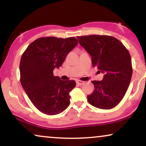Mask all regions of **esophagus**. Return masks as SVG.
Here are the masks:
<instances>
[{
    "instance_id": "34e87169",
    "label": "esophagus",
    "mask_w": 146,
    "mask_h": 146,
    "mask_svg": "<svg viewBox=\"0 0 146 146\" xmlns=\"http://www.w3.org/2000/svg\"><path fill=\"white\" fill-rule=\"evenodd\" d=\"M76 83H77V85H79V86H81V85H82L84 84L85 82H84V81H83L77 80V81H76Z\"/></svg>"
}]
</instances>
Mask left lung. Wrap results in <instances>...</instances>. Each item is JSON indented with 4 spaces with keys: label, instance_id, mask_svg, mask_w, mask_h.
Returning <instances> with one entry per match:
<instances>
[{
    "label": "left lung",
    "instance_id": "obj_1",
    "mask_svg": "<svg viewBox=\"0 0 146 146\" xmlns=\"http://www.w3.org/2000/svg\"><path fill=\"white\" fill-rule=\"evenodd\" d=\"M79 44L91 56L93 67L104 73L102 81H92L94 91L87 96L89 104L97 108L110 110L125 96L132 75L131 56L125 46L113 36H77Z\"/></svg>",
    "mask_w": 146,
    "mask_h": 146
}]
</instances>
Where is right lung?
Masks as SVG:
<instances>
[{"instance_id": "right-lung-1", "label": "right lung", "mask_w": 146, "mask_h": 146, "mask_svg": "<svg viewBox=\"0 0 146 146\" xmlns=\"http://www.w3.org/2000/svg\"><path fill=\"white\" fill-rule=\"evenodd\" d=\"M77 44L75 37H41L31 42L23 53L19 66L21 85L40 112L57 115L69 106V93L76 83L54 76L53 70L61 67Z\"/></svg>"}]
</instances>
